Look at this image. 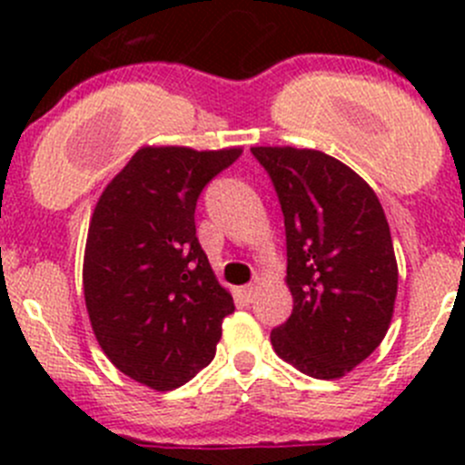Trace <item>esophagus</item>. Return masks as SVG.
Masks as SVG:
<instances>
[{"label": "esophagus", "mask_w": 465, "mask_h": 465, "mask_svg": "<svg viewBox=\"0 0 465 465\" xmlns=\"http://www.w3.org/2000/svg\"><path fill=\"white\" fill-rule=\"evenodd\" d=\"M241 297L245 299L247 303L254 302V297H256V285H242V288H241Z\"/></svg>", "instance_id": "1"}]
</instances>
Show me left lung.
I'll use <instances>...</instances> for the list:
<instances>
[{
  "label": "left lung",
  "instance_id": "8db88e82",
  "mask_svg": "<svg viewBox=\"0 0 465 465\" xmlns=\"http://www.w3.org/2000/svg\"><path fill=\"white\" fill-rule=\"evenodd\" d=\"M279 195L292 315L272 331L276 355L306 376L353 371L389 331L398 262L371 186L322 150L254 145Z\"/></svg>",
  "mask_w": 465,
  "mask_h": 465
}]
</instances>
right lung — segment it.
<instances>
[{"label":"right lung","instance_id":"right-lung-1","mask_svg":"<svg viewBox=\"0 0 465 465\" xmlns=\"http://www.w3.org/2000/svg\"><path fill=\"white\" fill-rule=\"evenodd\" d=\"M241 153L143 145L94 206L83 259L92 331L121 373L154 391L206 367L233 312L195 236V204Z\"/></svg>","mask_w":465,"mask_h":465}]
</instances>
